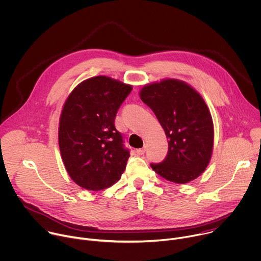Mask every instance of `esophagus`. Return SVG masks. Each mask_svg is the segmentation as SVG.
<instances>
[{
    "label": "esophagus",
    "mask_w": 261,
    "mask_h": 261,
    "mask_svg": "<svg viewBox=\"0 0 261 261\" xmlns=\"http://www.w3.org/2000/svg\"><path fill=\"white\" fill-rule=\"evenodd\" d=\"M136 153H137L138 155H143V154L145 153V148H140V149H137V150H136Z\"/></svg>",
    "instance_id": "obj_1"
}]
</instances>
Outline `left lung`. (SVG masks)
Segmentation results:
<instances>
[{"label": "left lung", "instance_id": "8db88e82", "mask_svg": "<svg viewBox=\"0 0 261 261\" xmlns=\"http://www.w3.org/2000/svg\"><path fill=\"white\" fill-rule=\"evenodd\" d=\"M140 96L158 117L169 140L166 159L150 164L153 171L179 184L197 178L209 165L214 142L212 117L202 97L175 79L147 85Z\"/></svg>", "mask_w": 261, "mask_h": 261}]
</instances>
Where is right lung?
Returning <instances> with one entry per match:
<instances>
[{"label": "right lung", "mask_w": 261, "mask_h": 261, "mask_svg": "<svg viewBox=\"0 0 261 261\" xmlns=\"http://www.w3.org/2000/svg\"><path fill=\"white\" fill-rule=\"evenodd\" d=\"M130 85L106 76L80 83L66 100L59 143L72 180L87 190L113 185L124 172L129 150L115 127V117Z\"/></svg>", "instance_id": "right-lung-1"}]
</instances>
